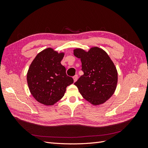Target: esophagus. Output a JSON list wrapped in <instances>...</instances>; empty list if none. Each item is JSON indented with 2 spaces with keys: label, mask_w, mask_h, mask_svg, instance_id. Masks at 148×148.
<instances>
[{
  "label": "esophagus",
  "mask_w": 148,
  "mask_h": 148,
  "mask_svg": "<svg viewBox=\"0 0 148 148\" xmlns=\"http://www.w3.org/2000/svg\"><path fill=\"white\" fill-rule=\"evenodd\" d=\"M73 81H74V82H76L77 81V79H78V75H75L74 77H73Z\"/></svg>",
  "instance_id": "1"
}]
</instances>
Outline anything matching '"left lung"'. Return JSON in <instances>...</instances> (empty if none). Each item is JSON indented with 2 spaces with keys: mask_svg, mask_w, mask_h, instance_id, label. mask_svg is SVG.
<instances>
[{
  "mask_svg": "<svg viewBox=\"0 0 148 148\" xmlns=\"http://www.w3.org/2000/svg\"><path fill=\"white\" fill-rule=\"evenodd\" d=\"M73 54L81 60L84 73L74 84L84 99L92 105L104 103L117 88L118 73L113 62L106 51L97 47L88 52L75 49Z\"/></svg>",
  "mask_w": 148,
  "mask_h": 148,
  "instance_id": "1",
  "label": "left lung"
}]
</instances>
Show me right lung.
Wrapping results in <instances>:
<instances>
[{"instance_id":"add662e5","label":"right lung","mask_w":148,"mask_h":148,"mask_svg":"<svg viewBox=\"0 0 148 148\" xmlns=\"http://www.w3.org/2000/svg\"><path fill=\"white\" fill-rule=\"evenodd\" d=\"M64 54L47 48L36 56L29 66L27 73L29 89L34 99L44 105L52 106L59 101L64 96L66 87L73 83L60 63Z\"/></svg>"}]
</instances>
